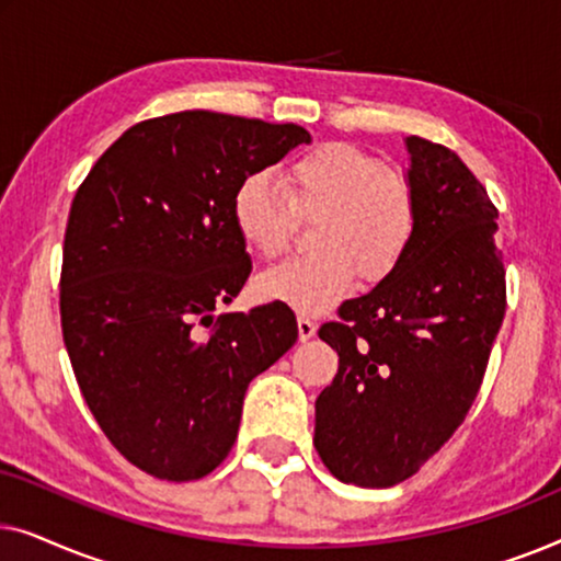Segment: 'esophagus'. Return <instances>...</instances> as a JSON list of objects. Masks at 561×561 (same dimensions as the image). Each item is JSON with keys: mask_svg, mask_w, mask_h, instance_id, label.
I'll use <instances>...</instances> for the list:
<instances>
[{"mask_svg": "<svg viewBox=\"0 0 561 561\" xmlns=\"http://www.w3.org/2000/svg\"><path fill=\"white\" fill-rule=\"evenodd\" d=\"M317 334V324L309 317H298V340L306 342Z\"/></svg>", "mask_w": 561, "mask_h": 561, "instance_id": "34e87169", "label": "esophagus"}]
</instances>
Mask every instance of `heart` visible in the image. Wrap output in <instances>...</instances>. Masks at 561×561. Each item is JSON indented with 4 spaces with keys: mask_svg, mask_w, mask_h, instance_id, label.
I'll return each instance as SVG.
<instances>
[{
    "mask_svg": "<svg viewBox=\"0 0 561 561\" xmlns=\"http://www.w3.org/2000/svg\"><path fill=\"white\" fill-rule=\"evenodd\" d=\"M286 191L252 173L232 196V221L255 255L273 260L294 240L296 217L319 219L311 257L288 260L257 278L265 301L324 313L350 294L355 275L378 283L396 273L419 232V204L403 175L370 152L327 142L283 173Z\"/></svg>",
    "mask_w": 561,
    "mask_h": 561,
    "instance_id": "1",
    "label": "heart"
}]
</instances>
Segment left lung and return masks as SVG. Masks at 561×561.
<instances>
[{"label": "left lung", "mask_w": 561, "mask_h": 561, "mask_svg": "<svg viewBox=\"0 0 561 561\" xmlns=\"http://www.w3.org/2000/svg\"><path fill=\"white\" fill-rule=\"evenodd\" d=\"M419 232L393 275L340 306L319 336L340 355L313 447L336 480L390 488L462 424L505 313L497 209L457 152L411 135Z\"/></svg>", "instance_id": "obj_1"}]
</instances>
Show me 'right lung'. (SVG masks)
Masks as SVG:
<instances>
[{
	"instance_id": "1",
	"label": "right lung",
	"mask_w": 561,
	"mask_h": 561,
	"mask_svg": "<svg viewBox=\"0 0 561 561\" xmlns=\"http://www.w3.org/2000/svg\"><path fill=\"white\" fill-rule=\"evenodd\" d=\"M311 142L298 125L191 110L137 122L76 191L60 327L83 401L127 462L188 482L225 462L250 380L298 340L288 306L221 313L252 263L232 221L248 175Z\"/></svg>"
}]
</instances>
